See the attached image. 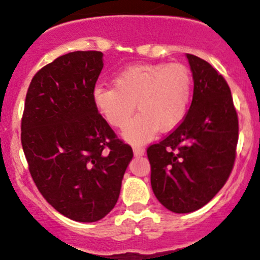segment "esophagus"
<instances>
[{"mask_svg": "<svg viewBox=\"0 0 260 260\" xmlns=\"http://www.w3.org/2000/svg\"><path fill=\"white\" fill-rule=\"evenodd\" d=\"M133 153L136 156H143L145 154V150L142 147H133Z\"/></svg>", "mask_w": 260, "mask_h": 260, "instance_id": "esophagus-1", "label": "esophagus"}]
</instances>
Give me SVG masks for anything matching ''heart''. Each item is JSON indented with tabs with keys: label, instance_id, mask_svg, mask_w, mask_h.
Listing matches in <instances>:
<instances>
[{
	"label": "heart",
	"instance_id": "1",
	"mask_svg": "<svg viewBox=\"0 0 260 260\" xmlns=\"http://www.w3.org/2000/svg\"><path fill=\"white\" fill-rule=\"evenodd\" d=\"M113 85H95L91 100L110 124L122 127L135 105L141 112L127 122L122 136L143 144L157 129H174L186 117L193 92L192 74L180 63L129 66L115 74Z\"/></svg>",
	"mask_w": 260,
	"mask_h": 260
}]
</instances>
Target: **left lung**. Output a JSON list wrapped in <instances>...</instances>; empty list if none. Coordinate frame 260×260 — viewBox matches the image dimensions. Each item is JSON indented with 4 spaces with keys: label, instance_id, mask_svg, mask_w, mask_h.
<instances>
[{
    "label": "left lung",
    "instance_id": "8db88e82",
    "mask_svg": "<svg viewBox=\"0 0 260 260\" xmlns=\"http://www.w3.org/2000/svg\"><path fill=\"white\" fill-rule=\"evenodd\" d=\"M186 57L194 82L189 110L174 132L147 150L154 194L177 214L198 210L221 189L234 168L238 140L226 80L204 59Z\"/></svg>",
    "mask_w": 260,
    "mask_h": 260
}]
</instances>
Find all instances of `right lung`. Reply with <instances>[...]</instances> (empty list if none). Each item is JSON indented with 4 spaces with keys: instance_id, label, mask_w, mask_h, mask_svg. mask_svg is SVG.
<instances>
[{
    "instance_id": "1",
    "label": "right lung",
    "mask_w": 260,
    "mask_h": 260,
    "mask_svg": "<svg viewBox=\"0 0 260 260\" xmlns=\"http://www.w3.org/2000/svg\"><path fill=\"white\" fill-rule=\"evenodd\" d=\"M103 56L70 52L41 68L22 118L23 150L38 189L58 213L79 222H95L112 210L133 157L92 104Z\"/></svg>"
}]
</instances>
